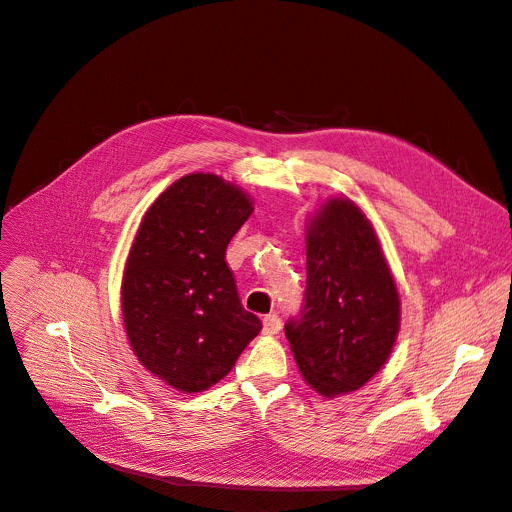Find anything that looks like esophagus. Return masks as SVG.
<instances>
[{
    "mask_svg": "<svg viewBox=\"0 0 512 512\" xmlns=\"http://www.w3.org/2000/svg\"><path fill=\"white\" fill-rule=\"evenodd\" d=\"M282 329V320L277 314H267L263 316V335H277Z\"/></svg>",
    "mask_w": 512,
    "mask_h": 512,
    "instance_id": "esophagus-1",
    "label": "esophagus"
}]
</instances>
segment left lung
Masks as SVG:
<instances>
[{
	"label": "left lung",
	"mask_w": 512,
	"mask_h": 512,
	"mask_svg": "<svg viewBox=\"0 0 512 512\" xmlns=\"http://www.w3.org/2000/svg\"><path fill=\"white\" fill-rule=\"evenodd\" d=\"M286 337L304 382L324 398L363 388L400 331V294L378 232L347 196L306 222V292Z\"/></svg>",
	"instance_id": "1"
}]
</instances>
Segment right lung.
<instances>
[{
  "instance_id": "obj_1",
  "label": "right lung",
  "mask_w": 512,
  "mask_h": 512,
  "mask_svg": "<svg viewBox=\"0 0 512 512\" xmlns=\"http://www.w3.org/2000/svg\"><path fill=\"white\" fill-rule=\"evenodd\" d=\"M253 210L239 185L190 173L159 194L130 245L120 286L128 343L145 369L183 394L220 382L261 331L224 261Z\"/></svg>"
}]
</instances>
